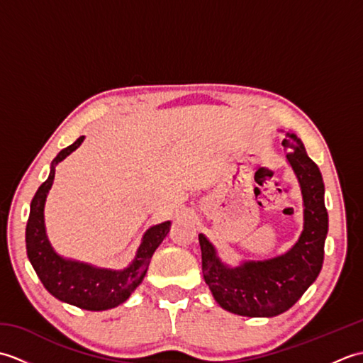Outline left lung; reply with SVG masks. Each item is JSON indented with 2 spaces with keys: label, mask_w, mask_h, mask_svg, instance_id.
Here are the masks:
<instances>
[{
  "label": "left lung",
  "mask_w": 363,
  "mask_h": 363,
  "mask_svg": "<svg viewBox=\"0 0 363 363\" xmlns=\"http://www.w3.org/2000/svg\"><path fill=\"white\" fill-rule=\"evenodd\" d=\"M282 146L289 150L287 160L304 201V229L295 246L279 257L228 268L212 243L199 234L206 284L223 309L242 317H276L289 311L317 279L325 259L328 211L320 168L295 134H285Z\"/></svg>",
  "instance_id": "1"
}]
</instances>
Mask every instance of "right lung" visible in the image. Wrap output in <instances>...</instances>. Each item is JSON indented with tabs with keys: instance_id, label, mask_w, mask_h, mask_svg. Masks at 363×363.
I'll list each match as a JSON object with an SVG mask.
<instances>
[{
	"instance_id": "obj_1",
	"label": "right lung",
	"mask_w": 363,
	"mask_h": 363,
	"mask_svg": "<svg viewBox=\"0 0 363 363\" xmlns=\"http://www.w3.org/2000/svg\"><path fill=\"white\" fill-rule=\"evenodd\" d=\"M82 140L84 137H79L73 145L67 146L54 157L48 179L38 187L33 201H30V212L26 225V251L43 287L54 298L79 307V309L107 311L125 303L130 293L140 285L154 251L168 234L169 221L160 223V225L146 230L134 262L126 269H120V272L95 268L57 256L51 248L45 233V199L52 186L54 173H56L54 168L60 160H64L68 154L78 148Z\"/></svg>"
}]
</instances>
